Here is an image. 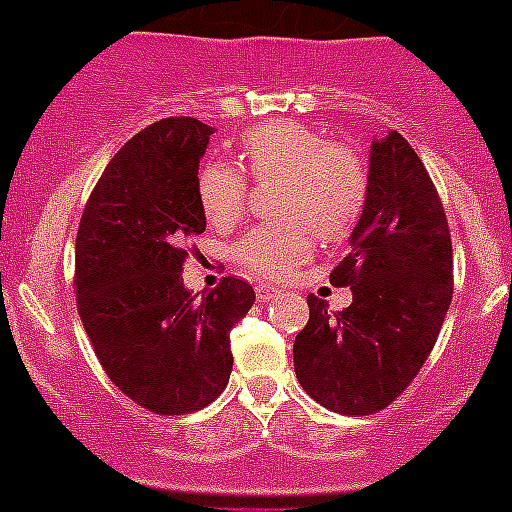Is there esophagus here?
I'll return each mask as SVG.
<instances>
[{"label": "esophagus", "instance_id": "34e87169", "mask_svg": "<svg viewBox=\"0 0 512 512\" xmlns=\"http://www.w3.org/2000/svg\"><path fill=\"white\" fill-rule=\"evenodd\" d=\"M279 294V289L269 287V284H259V287H256V297H259L261 302H271V299H276Z\"/></svg>", "mask_w": 512, "mask_h": 512}]
</instances>
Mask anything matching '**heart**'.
I'll list each match as a JSON object with an SVG mask.
<instances>
[{
	"mask_svg": "<svg viewBox=\"0 0 512 512\" xmlns=\"http://www.w3.org/2000/svg\"><path fill=\"white\" fill-rule=\"evenodd\" d=\"M241 164L253 180H276L279 213L287 223H264L231 246V259L259 279H287L322 241L348 236L363 215L370 170L353 144L327 142L294 119L253 126L241 139ZM233 162H208L198 172V203L215 228L238 223L248 203V180Z\"/></svg>",
	"mask_w": 512,
	"mask_h": 512,
	"instance_id": "obj_1",
	"label": "heart"
}]
</instances>
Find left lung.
Listing matches in <instances>:
<instances>
[{
    "instance_id": "left-lung-1",
    "label": "left lung",
    "mask_w": 512,
    "mask_h": 512,
    "mask_svg": "<svg viewBox=\"0 0 512 512\" xmlns=\"http://www.w3.org/2000/svg\"><path fill=\"white\" fill-rule=\"evenodd\" d=\"M330 281L353 289V304L330 314L327 302L309 294L294 370L325 409L378 414L426 363L454 289L442 200L398 131L370 147L368 203Z\"/></svg>"
}]
</instances>
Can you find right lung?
<instances>
[{
  "instance_id": "add662e5",
  "label": "right lung",
  "mask_w": 512,
  "mask_h": 512,
  "mask_svg": "<svg viewBox=\"0 0 512 512\" xmlns=\"http://www.w3.org/2000/svg\"><path fill=\"white\" fill-rule=\"evenodd\" d=\"M210 126L192 116L149 124L114 154L75 236L78 314L121 393L162 416L223 393L231 330L253 307L248 281L225 276L203 299L182 284L187 243L205 231L198 167Z\"/></svg>"
}]
</instances>
